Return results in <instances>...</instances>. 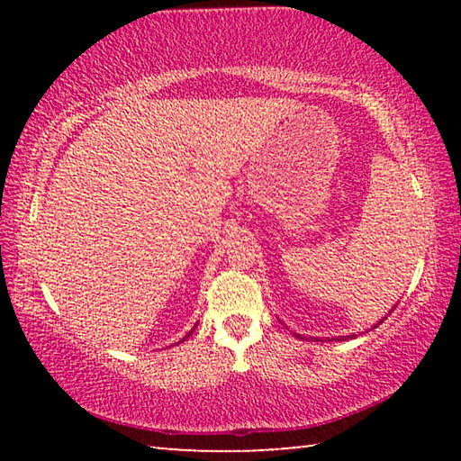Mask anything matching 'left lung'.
I'll return each mask as SVG.
<instances>
[{"mask_svg":"<svg viewBox=\"0 0 461 461\" xmlns=\"http://www.w3.org/2000/svg\"><path fill=\"white\" fill-rule=\"evenodd\" d=\"M384 319H386V317H384ZM380 323H382V321H380ZM294 335H296V333H294ZM296 338H299V335H296ZM349 338H356V335H348V338H335V339H338V341H341V339L346 341V339H349ZM331 339H333V338H331Z\"/></svg>","mask_w":461,"mask_h":461,"instance_id":"left-lung-1","label":"left lung"}]
</instances>
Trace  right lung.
<instances>
[{"label":"right lung","instance_id":"right-lung-1","mask_svg":"<svg viewBox=\"0 0 461 461\" xmlns=\"http://www.w3.org/2000/svg\"><path fill=\"white\" fill-rule=\"evenodd\" d=\"M193 330H194V327H193ZM191 333H193V331H189V335H191ZM189 335H185V338H183V339H181V341H185V339H186V338H189Z\"/></svg>","mask_w":461,"mask_h":461}]
</instances>
